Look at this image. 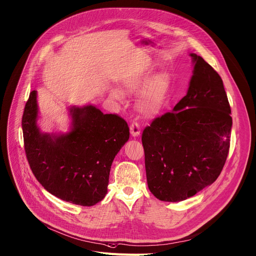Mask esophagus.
<instances>
[{
    "label": "esophagus",
    "instance_id": "34e87169",
    "mask_svg": "<svg viewBox=\"0 0 256 256\" xmlns=\"http://www.w3.org/2000/svg\"><path fill=\"white\" fill-rule=\"evenodd\" d=\"M130 133H131L132 136H134V138L138 136V135L140 134V125L138 123L133 122L130 125Z\"/></svg>",
    "mask_w": 256,
    "mask_h": 256
}]
</instances>
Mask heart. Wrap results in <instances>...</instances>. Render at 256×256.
Instances as JSON below:
<instances>
[{
    "mask_svg": "<svg viewBox=\"0 0 256 256\" xmlns=\"http://www.w3.org/2000/svg\"><path fill=\"white\" fill-rule=\"evenodd\" d=\"M151 71H142L136 75L129 78L124 86L130 92H140L143 90L138 98L136 106L138 112L146 116H154L158 114L163 108L165 101L168 99L170 78V75L165 72H159L150 78ZM112 96L118 100H123L121 91L114 88Z\"/></svg>",
    "mask_w": 256,
    "mask_h": 256,
    "instance_id": "b5f03b06",
    "label": "heart"
}]
</instances>
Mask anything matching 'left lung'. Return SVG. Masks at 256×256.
<instances>
[{
  "instance_id": "1",
  "label": "left lung",
  "mask_w": 256,
  "mask_h": 256,
  "mask_svg": "<svg viewBox=\"0 0 256 256\" xmlns=\"http://www.w3.org/2000/svg\"><path fill=\"white\" fill-rule=\"evenodd\" d=\"M188 92L146 127V182L154 196L181 202L213 184L226 161L232 118L220 75L196 54Z\"/></svg>"
}]
</instances>
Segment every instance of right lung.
Segmentation results:
<instances>
[{
	"label": "right lung",
	"mask_w": 256,
	"mask_h": 256,
	"mask_svg": "<svg viewBox=\"0 0 256 256\" xmlns=\"http://www.w3.org/2000/svg\"><path fill=\"white\" fill-rule=\"evenodd\" d=\"M71 129L42 133L37 125V91L30 93L22 126L28 162L38 182L65 202L91 206L108 193L112 161L129 140V127L116 114L88 104L69 108Z\"/></svg>",
	"instance_id": "1"
}]
</instances>
